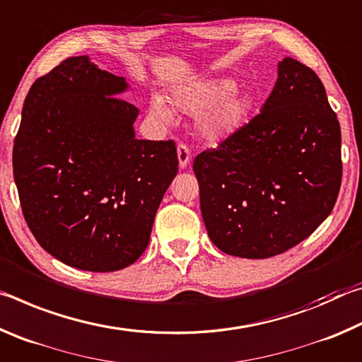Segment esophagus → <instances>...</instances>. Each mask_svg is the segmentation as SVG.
Masks as SVG:
<instances>
[{
    "label": "esophagus",
    "mask_w": 362,
    "mask_h": 362,
    "mask_svg": "<svg viewBox=\"0 0 362 362\" xmlns=\"http://www.w3.org/2000/svg\"><path fill=\"white\" fill-rule=\"evenodd\" d=\"M177 158H179V166L182 169H185L189 164V159H192V153H189L187 145L180 144L179 146H177Z\"/></svg>",
    "instance_id": "obj_1"
}]
</instances>
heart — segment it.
Returning <instances> with one entry per match:
<instances>
[{"mask_svg":"<svg viewBox=\"0 0 362 362\" xmlns=\"http://www.w3.org/2000/svg\"><path fill=\"white\" fill-rule=\"evenodd\" d=\"M170 100L185 113H199L196 131L211 144L225 142L240 134L252 118L255 102L238 93L235 79L214 76L179 84L173 88ZM150 113L161 121L173 119L174 110L163 95L153 94Z\"/></svg>","mask_w":362,"mask_h":362,"instance_id":"obj_1","label":"heart"}]
</instances>
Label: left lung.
<instances>
[{"instance_id":"1","label":"left lung","mask_w":362,"mask_h":362,"mask_svg":"<svg viewBox=\"0 0 362 362\" xmlns=\"http://www.w3.org/2000/svg\"><path fill=\"white\" fill-rule=\"evenodd\" d=\"M340 150V124L321 79L284 57L260 113L194 158L211 241L228 255L268 259L306 240L334 209Z\"/></svg>"}]
</instances>
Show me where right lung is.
<instances>
[{
    "label": "right lung",
    "mask_w": 362,
    "mask_h": 362,
    "mask_svg": "<svg viewBox=\"0 0 362 362\" xmlns=\"http://www.w3.org/2000/svg\"><path fill=\"white\" fill-rule=\"evenodd\" d=\"M126 78L89 56L36 79L12 150L23 217L65 265L116 272L150 243L163 196L179 170L173 140H140Z\"/></svg>",
    "instance_id": "obj_1"
}]
</instances>
